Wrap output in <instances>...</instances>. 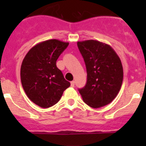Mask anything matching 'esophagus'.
<instances>
[{
  "label": "esophagus",
  "instance_id": "34e87169",
  "mask_svg": "<svg viewBox=\"0 0 146 146\" xmlns=\"http://www.w3.org/2000/svg\"><path fill=\"white\" fill-rule=\"evenodd\" d=\"M71 86H72V87H74V81H72V82H71Z\"/></svg>",
  "mask_w": 146,
  "mask_h": 146
}]
</instances>
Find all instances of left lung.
Wrapping results in <instances>:
<instances>
[{
	"instance_id": "1",
	"label": "left lung",
	"mask_w": 146,
	"mask_h": 146,
	"mask_svg": "<svg viewBox=\"0 0 146 146\" xmlns=\"http://www.w3.org/2000/svg\"><path fill=\"white\" fill-rule=\"evenodd\" d=\"M84 59L87 82L79 89L83 102L93 108L110 104L116 97L123 82L121 59L110 45L96 40L77 42Z\"/></svg>"
}]
</instances>
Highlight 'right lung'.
I'll return each instance as SVG.
<instances>
[{"mask_svg":"<svg viewBox=\"0 0 146 146\" xmlns=\"http://www.w3.org/2000/svg\"><path fill=\"white\" fill-rule=\"evenodd\" d=\"M68 45L58 39L47 40L32 47L23 59L22 86L28 97L41 108L53 106L70 86L56 66V60Z\"/></svg>","mask_w":146,"mask_h":146,"instance_id":"right-lung-1","label":"right lung"}]
</instances>
